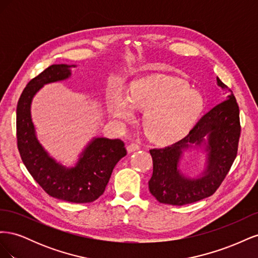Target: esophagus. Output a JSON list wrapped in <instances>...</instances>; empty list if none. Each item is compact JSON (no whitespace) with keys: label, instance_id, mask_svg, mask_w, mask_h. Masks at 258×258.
<instances>
[{"label":"esophagus","instance_id":"esophagus-1","mask_svg":"<svg viewBox=\"0 0 258 258\" xmlns=\"http://www.w3.org/2000/svg\"><path fill=\"white\" fill-rule=\"evenodd\" d=\"M139 150H140V145L137 144V143H131V144H129V145L127 146V152H128L129 154L134 153V152H136V151H139Z\"/></svg>","mask_w":258,"mask_h":258}]
</instances>
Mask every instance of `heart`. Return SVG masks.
<instances>
[{
	"label": "heart",
	"mask_w": 258,
	"mask_h": 258,
	"mask_svg": "<svg viewBox=\"0 0 258 258\" xmlns=\"http://www.w3.org/2000/svg\"><path fill=\"white\" fill-rule=\"evenodd\" d=\"M205 99L185 81L172 76L140 77L130 84L128 96L115 91L108 100L114 119L131 122L136 110L144 111L146 135L158 142H172L184 137L204 111Z\"/></svg>",
	"instance_id": "b5f03b06"
}]
</instances>
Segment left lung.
I'll return each instance as SVG.
<instances>
[{"mask_svg": "<svg viewBox=\"0 0 258 258\" xmlns=\"http://www.w3.org/2000/svg\"><path fill=\"white\" fill-rule=\"evenodd\" d=\"M216 84L229 92L226 99L202 116L181 141L150 151L153 175L148 188L160 204L184 206L210 197L236 159L241 131L239 106L232 91L218 77ZM186 152L204 155V169L197 176L190 177L180 168Z\"/></svg>", "mask_w": 258, "mask_h": 258, "instance_id": "8db88e82", "label": "left lung"}]
</instances>
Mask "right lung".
<instances>
[{"label":"right lung","instance_id":"obj_1","mask_svg":"<svg viewBox=\"0 0 258 258\" xmlns=\"http://www.w3.org/2000/svg\"><path fill=\"white\" fill-rule=\"evenodd\" d=\"M75 64H52L23 89L17 104V143L26 168L42 188L73 204L97 200L105 190L113 169L127 155L119 139L93 137L80 153L73 166H64L45 150L36 136L31 104L45 85L69 80Z\"/></svg>","mask_w":258,"mask_h":258}]
</instances>
